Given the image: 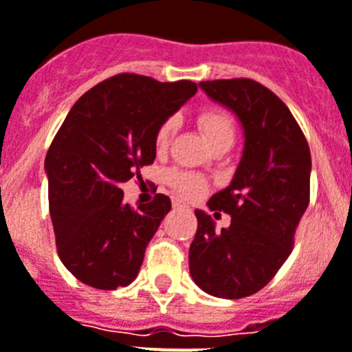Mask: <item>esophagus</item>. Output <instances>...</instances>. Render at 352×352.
Wrapping results in <instances>:
<instances>
[{"mask_svg":"<svg viewBox=\"0 0 352 352\" xmlns=\"http://www.w3.org/2000/svg\"><path fill=\"white\" fill-rule=\"evenodd\" d=\"M173 208H175V209H186V208H188V204H186L184 200L175 199V200H173Z\"/></svg>","mask_w":352,"mask_h":352,"instance_id":"obj_1","label":"esophagus"}]
</instances>
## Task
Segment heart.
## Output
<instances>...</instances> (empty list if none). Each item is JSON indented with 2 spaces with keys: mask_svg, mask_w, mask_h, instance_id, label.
<instances>
[{
  "mask_svg": "<svg viewBox=\"0 0 352 352\" xmlns=\"http://www.w3.org/2000/svg\"><path fill=\"white\" fill-rule=\"evenodd\" d=\"M199 121L200 131L208 138V141L212 144L220 143V141H234V121L232 118L221 109H206L197 118ZM177 121L173 118H168L166 121H162L155 134V146L159 152L168 148L173 132H175ZM168 184L177 191V193L184 195V197H197L202 193L206 188V182L197 173H190V171L171 170L166 175Z\"/></svg>",
  "mask_w": 352,
  "mask_h": 352,
  "instance_id": "heart-1",
  "label": "heart"
}]
</instances>
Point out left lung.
Listing matches in <instances>:
<instances>
[{
	"instance_id": "obj_1",
	"label": "left lung",
	"mask_w": 352,
	"mask_h": 352,
	"mask_svg": "<svg viewBox=\"0 0 352 352\" xmlns=\"http://www.w3.org/2000/svg\"><path fill=\"white\" fill-rule=\"evenodd\" d=\"M200 89L238 116L245 146L231 184L208 202L231 226L217 231L208 212L195 211L190 274L206 294L241 299L267 286L290 256L309 204L311 155L290 109L259 82L209 80Z\"/></svg>"
}]
</instances>
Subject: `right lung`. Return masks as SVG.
I'll return each instance as SVG.
<instances>
[{"mask_svg":"<svg viewBox=\"0 0 352 352\" xmlns=\"http://www.w3.org/2000/svg\"><path fill=\"white\" fill-rule=\"evenodd\" d=\"M195 93L191 80L121 73L82 94L58 129L44 161L50 214L58 258L84 285L116 290L138 276L171 202L157 193L134 209L120 186L152 164L159 125Z\"/></svg>","mask_w":352,"mask_h":352,"instance_id":"add662e5","label":"right lung"}]
</instances>
